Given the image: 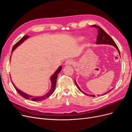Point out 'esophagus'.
<instances>
[{"mask_svg":"<svg viewBox=\"0 0 132 132\" xmlns=\"http://www.w3.org/2000/svg\"><path fill=\"white\" fill-rule=\"evenodd\" d=\"M73 62L71 61V60L68 59V60H67V61H66V62H65V65H70L71 64H73Z\"/></svg>","mask_w":132,"mask_h":132,"instance_id":"esophagus-1","label":"esophagus"}]
</instances>
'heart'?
<instances>
[{"label":"heart","mask_w":132,"mask_h":132,"mask_svg":"<svg viewBox=\"0 0 132 132\" xmlns=\"http://www.w3.org/2000/svg\"><path fill=\"white\" fill-rule=\"evenodd\" d=\"M78 39H79V40H81V39H82V37H79Z\"/></svg>","instance_id":"b5f03b06"}]
</instances>
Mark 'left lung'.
<instances>
[{
  "label": "left lung",
  "instance_id": "obj_1",
  "mask_svg": "<svg viewBox=\"0 0 132 132\" xmlns=\"http://www.w3.org/2000/svg\"><path fill=\"white\" fill-rule=\"evenodd\" d=\"M93 27L96 28V29H97V32H98V34H97V38H96V43L97 44H108V45H112L114 47H115L117 49L119 53L120 54V52H119V50L118 49V48L116 44V43L114 42V41H113V39L110 36H109V35H108L106 32L103 30L102 28L101 27H100L99 26H97V25H93ZM74 81H75V83L76 84V86H77V87L78 88V89L80 91L81 93H82L84 94L85 95H89L90 96H93V97H95V95H88V94H86V93H84L83 91H81V90L79 88V87L78 86V84H77V82H76L75 80H74ZM111 89L110 90V91H109L108 92H107V93H106L105 94H104V95L107 94L108 93H109V92H110L112 90Z\"/></svg>",
  "mask_w": 132,
  "mask_h": 132
}]
</instances>
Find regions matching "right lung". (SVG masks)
Segmentation results:
<instances>
[{"label": "right lung", "mask_w": 132, "mask_h": 132, "mask_svg": "<svg viewBox=\"0 0 132 132\" xmlns=\"http://www.w3.org/2000/svg\"><path fill=\"white\" fill-rule=\"evenodd\" d=\"M28 37H29V36L26 35L24 36L20 40H19L16 43H15V45H14L13 47V49H12V52L14 51V50L18 46H19L20 44H21L23 41H24L25 39H26ZM62 70V66H60L58 69L55 71V72L54 73V74L52 76L51 78V82H52V87H51V89L50 90V91L47 94H46L45 95L41 97H33L32 96L29 95H27L25 93H23V92L21 91L20 90H19L18 88L16 87V86L13 84L15 87V90H16V91L20 95H21L22 97H23V98H25L26 99H29V100H31L32 101H42L43 100L46 99L48 97H49L53 93V92L55 90V86H56V82H57V77H58V75L60 71H61Z\"/></svg>", "instance_id": "right-lung-1"}]
</instances>
